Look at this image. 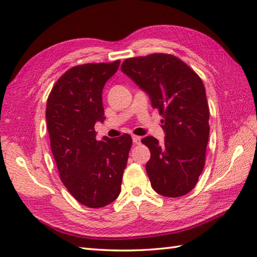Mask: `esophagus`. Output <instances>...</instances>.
Segmentation results:
<instances>
[{
  "label": "esophagus",
  "mask_w": 257,
  "mask_h": 257,
  "mask_svg": "<svg viewBox=\"0 0 257 257\" xmlns=\"http://www.w3.org/2000/svg\"><path fill=\"white\" fill-rule=\"evenodd\" d=\"M133 141L135 145H139L140 141H141V137H139V136H133Z\"/></svg>",
  "instance_id": "esophagus-1"
}]
</instances>
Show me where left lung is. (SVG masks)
Here are the masks:
<instances>
[{"instance_id": "obj_1", "label": "left lung", "mask_w": 257, "mask_h": 257, "mask_svg": "<svg viewBox=\"0 0 257 257\" xmlns=\"http://www.w3.org/2000/svg\"><path fill=\"white\" fill-rule=\"evenodd\" d=\"M121 72L149 95L163 118L165 141L152 136L141 140L151 154L146 165L151 187L168 198L189 193L203 171L209 141L203 81L181 59L163 53L127 58Z\"/></svg>"}]
</instances>
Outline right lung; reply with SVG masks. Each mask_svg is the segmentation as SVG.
Wrapping results in <instances>:
<instances>
[{"mask_svg": "<svg viewBox=\"0 0 257 257\" xmlns=\"http://www.w3.org/2000/svg\"><path fill=\"white\" fill-rule=\"evenodd\" d=\"M120 61L69 68L48 95L46 122L59 178L85 206L97 209L118 198L132 136L96 140L95 123L103 121L102 89Z\"/></svg>", "mask_w": 257, "mask_h": 257, "instance_id": "1", "label": "right lung"}]
</instances>
